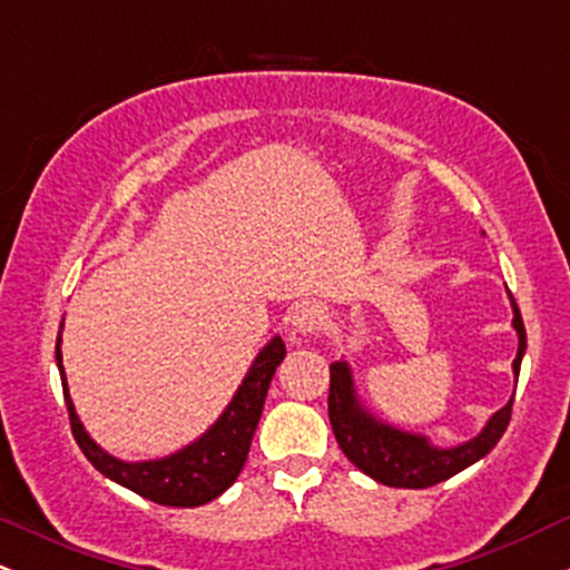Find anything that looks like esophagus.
<instances>
[{
	"label": "esophagus",
	"instance_id": "1",
	"mask_svg": "<svg viewBox=\"0 0 570 570\" xmlns=\"http://www.w3.org/2000/svg\"><path fill=\"white\" fill-rule=\"evenodd\" d=\"M326 311L322 303H303L297 305V311L292 313L294 330L303 332V335H311V332H318L324 326Z\"/></svg>",
	"mask_w": 570,
	"mask_h": 570
}]
</instances>
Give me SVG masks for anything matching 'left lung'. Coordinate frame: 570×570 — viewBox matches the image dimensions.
I'll return each instance as SVG.
<instances>
[{
	"label": "left lung",
	"mask_w": 570,
	"mask_h": 570,
	"mask_svg": "<svg viewBox=\"0 0 570 570\" xmlns=\"http://www.w3.org/2000/svg\"><path fill=\"white\" fill-rule=\"evenodd\" d=\"M514 307V330L520 337V348L514 358V375H520L522 353H525V324H522L520 307ZM512 402L495 412L488 426L474 436V440L458 444V448H434L426 436L404 434V431L377 423L367 412L358 407L356 394H353L351 370L345 362L330 364V423L335 431V440L345 458L353 466L362 469L372 480L383 482L391 488H431L436 482L450 480V476L472 466L474 461L485 458L490 450L499 444L503 431L512 417Z\"/></svg>",
	"instance_id": "1"
}]
</instances>
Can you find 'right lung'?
<instances>
[{
	"label": "right lung",
	"mask_w": 570,
	"mask_h": 570,
	"mask_svg": "<svg viewBox=\"0 0 570 570\" xmlns=\"http://www.w3.org/2000/svg\"><path fill=\"white\" fill-rule=\"evenodd\" d=\"M286 345L281 337H273L265 345L263 353L254 358L252 370L235 391L233 402L222 412V417L214 423L200 440L187 444L179 453L160 458V461H141L126 463L117 461L109 453H104L98 444L90 440L88 431L82 429L80 417H77L75 404L69 399L67 375H63L61 364V337L56 345V362L61 370L63 399H67L71 434L90 463L117 485L134 490L141 499H149L163 507H203V503L214 501L217 495L225 493L233 485L235 476L244 469L248 448H252L254 429H257L259 415H263V404L271 389L273 375H276L278 364L284 362Z\"/></svg>",
	"instance_id": "right-lung-1"
}]
</instances>
